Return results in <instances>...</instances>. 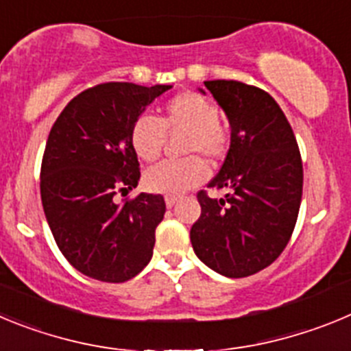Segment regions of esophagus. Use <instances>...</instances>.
I'll list each match as a JSON object with an SVG mask.
<instances>
[{
	"instance_id": "obj_1",
	"label": "esophagus",
	"mask_w": 351,
	"mask_h": 351,
	"mask_svg": "<svg viewBox=\"0 0 351 351\" xmlns=\"http://www.w3.org/2000/svg\"><path fill=\"white\" fill-rule=\"evenodd\" d=\"M176 202H178V197H173V195H167L165 197L167 207H173L176 206Z\"/></svg>"
}]
</instances>
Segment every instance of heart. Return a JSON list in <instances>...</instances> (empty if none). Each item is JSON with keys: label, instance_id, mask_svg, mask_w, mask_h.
Segmentation results:
<instances>
[{"label": "heart", "instance_id": "obj_1", "mask_svg": "<svg viewBox=\"0 0 351 351\" xmlns=\"http://www.w3.org/2000/svg\"><path fill=\"white\" fill-rule=\"evenodd\" d=\"M219 117V107L207 96L184 91L172 96L160 108L158 121L138 116L130 128V145L142 161L161 154L165 133H181L179 153L184 158L165 161L144 173V186L153 193L181 195L207 179L206 160L218 163L230 149V132Z\"/></svg>", "mask_w": 351, "mask_h": 351}]
</instances>
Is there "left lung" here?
<instances>
[{
  "label": "left lung",
  "instance_id": "left-lung-1",
  "mask_svg": "<svg viewBox=\"0 0 351 351\" xmlns=\"http://www.w3.org/2000/svg\"><path fill=\"white\" fill-rule=\"evenodd\" d=\"M230 121V149L190 232L197 256L226 278H246L283 253L302 198V160L287 116L269 93L239 80H207Z\"/></svg>",
  "mask_w": 351,
  "mask_h": 351
}]
</instances>
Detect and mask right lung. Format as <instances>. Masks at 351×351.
Segmentation results:
<instances>
[{
    "label": "right lung",
    "instance_id": "1",
    "mask_svg": "<svg viewBox=\"0 0 351 351\" xmlns=\"http://www.w3.org/2000/svg\"><path fill=\"white\" fill-rule=\"evenodd\" d=\"M170 88L98 84L77 95L49 133L40 170L43 213L64 258L93 280L128 281L153 256L163 197L141 193L123 204L116 197L141 179L132 123Z\"/></svg>",
    "mask_w": 351,
    "mask_h": 351
}]
</instances>
